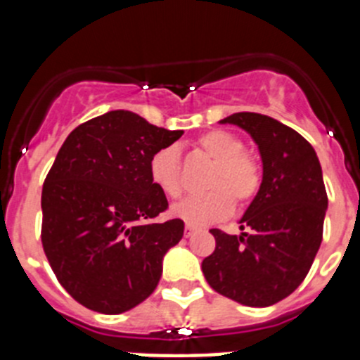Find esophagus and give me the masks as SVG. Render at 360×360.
<instances>
[{
	"mask_svg": "<svg viewBox=\"0 0 360 360\" xmlns=\"http://www.w3.org/2000/svg\"><path fill=\"white\" fill-rule=\"evenodd\" d=\"M196 232V229L193 227V225H186V231H184V234H186V238H191L193 234Z\"/></svg>",
	"mask_w": 360,
	"mask_h": 360,
	"instance_id": "obj_1",
	"label": "esophagus"
}]
</instances>
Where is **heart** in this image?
Masks as SVG:
<instances>
[{
    "label": "heart",
    "instance_id": "1",
    "mask_svg": "<svg viewBox=\"0 0 360 360\" xmlns=\"http://www.w3.org/2000/svg\"><path fill=\"white\" fill-rule=\"evenodd\" d=\"M203 155L214 160L205 180L209 191L193 195L173 205V214L186 224L203 227L227 218L238 205L249 203L262 186V171L250 155L243 151L240 136L225 129H211L196 139ZM149 178L153 186L164 195L178 196L182 193V164L174 146L155 151L149 158Z\"/></svg>",
    "mask_w": 360,
    "mask_h": 360
}]
</instances>
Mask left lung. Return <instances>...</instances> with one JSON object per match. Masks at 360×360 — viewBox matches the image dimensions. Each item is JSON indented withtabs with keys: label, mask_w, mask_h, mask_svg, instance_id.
Wrapping results in <instances>:
<instances>
[{
	"label": "left lung",
	"mask_w": 360,
	"mask_h": 360,
	"mask_svg": "<svg viewBox=\"0 0 360 360\" xmlns=\"http://www.w3.org/2000/svg\"><path fill=\"white\" fill-rule=\"evenodd\" d=\"M221 122L249 131L263 182L241 218V236L211 229L216 249L202 262L218 294L245 307H270L303 283L323 240L328 196L319 158L304 136L272 117L241 111Z\"/></svg>",
	"instance_id": "8db88e82"
}]
</instances>
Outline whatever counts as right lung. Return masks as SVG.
I'll use <instances>...</instances> for the list:
<instances>
[{
    "mask_svg": "<svg viewBox=\"0 0 360 360\" xmlns=\"http://www.w3.org/2000/svg\"><path fill=\"white\" fill-rule=\"evenodd\" d=\"M184 131L115 110L73 129L41 193V241L57 281L82 307L115 316L155 292L162 259L184 236L149 178V158Z\"/></svg>",
    "mask_w": 360,
    "mask_h": 360,
    "instance_id": "obj_1",
    "label": "right lung"
}]
</instances>
